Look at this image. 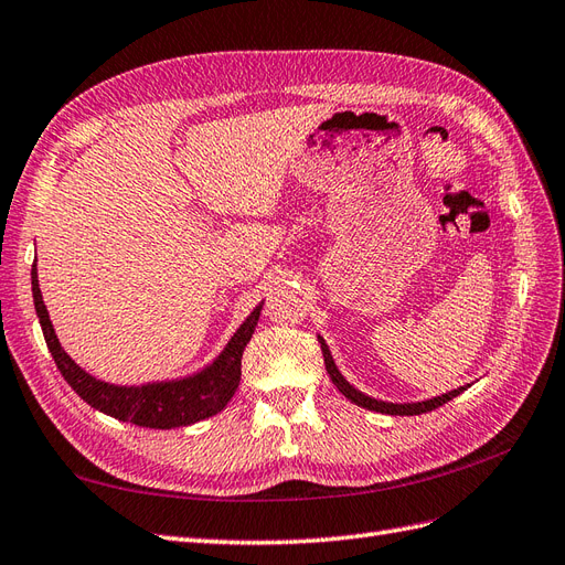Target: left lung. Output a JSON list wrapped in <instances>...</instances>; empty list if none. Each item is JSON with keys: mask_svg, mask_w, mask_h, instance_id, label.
<instances>
[{"mask_svg": "<svg viewBox=\"0 0 565 565\" xmlns=\"http://www.w3.org/2000/svg\"><path fill=\"white\" fill-rule=\"evenodd\" d=\"M319 343H321V354H324L327 372H329V376H331L335 388L341 391L350 402H354V405L364 407V409L381 412V414H393V416L426 414V412H433V409L443 407L445 402H449V399L457 397L459 393H463L466 388H469V385H461V388H457V391H452V393H445V395H440V397H433V399H426V402H407V405H393V402H381V399L369 397V395H364V393H360V391H354L352 385L341 376V372H338V366L333 364V358H331V352H329V348H327V343H324V338H319Z\"/></svg>", "mask_w": 565, "mask_h": 565, "instance_id": "1", "label": "left lung"}]
</instances>
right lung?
Segmentation results:
<instances>
[{
  "mask_svg": "<svg viewBox=\"0 0 565 565\" xmlns=\"http://www.w3.org/2000/svg\"><path fill=\"white\" fill-rule=\"evenodd\" d=\"M32 300H35L46 348H50L61 376L68 381L71 388L94 409L141 428L191 426L227 407L241 381V354H244L263 310V305H257L250 317L232 335V341L222 350L220 358L211 366H205L201 374L182 381L130 385L127 388V385L96 381L83 372L68 358L66 350L61 348L50 321V312L44 308L35 265H32Z\"/></svg>",
  "mask_w": 565,
  "mask_h": 565,
  "instance_id": "1",
  "label": "right lung"
}]
</instances>
